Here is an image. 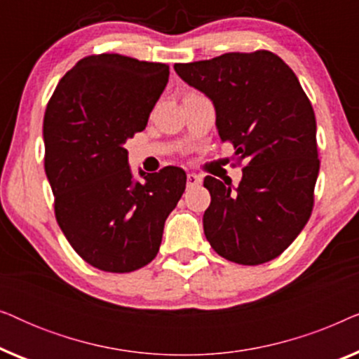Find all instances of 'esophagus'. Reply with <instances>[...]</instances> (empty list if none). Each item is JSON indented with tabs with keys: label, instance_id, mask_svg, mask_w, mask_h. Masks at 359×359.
I'll list each match as a JSON object with an SVG mask.
<instances>
[{
	"label": "esophagus",
	"instance_id": "34e87169",
	"mask_svg": "<svg viewBox=\"0 0 359 359\" xmlns=\"http://www.w3.org/2000/svg\"><path fill=\"white\" fill-rule=\"evenodd\" d=\"M201 183V178L199 176H196L193 173H189L186 176V184H188V188H193V186H198Z\"/></svg>",
	"mask_w": 359,
	"mask_h": 359
}]
</instances>
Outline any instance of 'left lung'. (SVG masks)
<instances>
[{
  "instance_id": "obj_1",
  "label": "left lung",
  "mask_w": 359,
  "mask_h": 359,
  "mask_svg": "<svg viewBox=\"0 0 359 359\" xmlns=\"http://www.w3.org/2000/svg\"><path fill=\"white\" fill-rule=\"evenodd\" d=\"M175 70L212 100L220 140L232 144L235 163L243 166L235 189L205 176V238L229 262H271L313 209L320 160L311 101L291 68L269 50L175 63Z\"/></svg>"
}]
</instances>
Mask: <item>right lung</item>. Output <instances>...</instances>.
I'll list each match as a JSON object with an SVG mask.
<instances>
[{
  "instance_id": "add662e5",
  "label": "right lung",
  "mask_w": 359,
  "mask_h": 359,
  "mask_svg": "<svg viewBox=\"0 0 359 359\" xmlns=\"http://www.w3.org/2000/svg\"><path fill=\"white\" fill-rule=\"evenodd\" d=\"M168 76L166 63L97 53L68 70L48 100L43 166L55 219L73 250L101 271L149 264L184 193L186 173L176 166L132 180L124 149L145 129Z\"/></svg>"
}]
</instances>
